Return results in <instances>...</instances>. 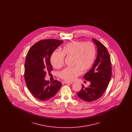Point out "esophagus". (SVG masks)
Wrapping results in <instances>:
<instances>
[{
    "instance_id": "esophagus-1",
    "label": "esophagus",
    "mask_w": 132,
    "mask_h": 132,
    "mask_svg": "<svg viewBox=\"0 0 132 132\" xmlns=\"http://www.w3.org/2000/svg\"><path fill=\"white\" fill-rule=\"evenodd\" d=\"M61 82H62V84H65V83H68V84H73V82H67V81H62Z\"/></svg>"
}]
</instances>
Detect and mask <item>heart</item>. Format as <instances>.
I'll return each instance as SVG.
<instances>
[{
	"label": "heart",
	"instance_id": "obj_1",
	"mask_svg": "<svg viewBox=\"0 0 132 132\" xmlns=\"http://www.w3.org/2000/svg\"><path fill=\"white\" fill-rule=\"evenodd\" d=\"M96 50L94 44L82 41H74L64 45L61 52L54 51L50 56L52 66L56 69L63 65L64 56L72 57V67L66 68L59 73L60 77L67 81H73L82 72L91 68L96 56Z\"/></svg>",
	"mask_w": 132,
	"mask_h": 132
}]
</instances>
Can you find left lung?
I'll use <instances>...</instances> for the list:
<instances>
[{
	"mask_svg": "<svg viewBox=\"0 0 132 132\" xmlns=\"http://www.w3.org/2000/svg\"><path fill=\"white\" fill-rule=\"evenodd\" d=\"M96 45L97 54L94 64L84 78L90 81L88 87L82 85V89L77 93L82 100L92 102L100 98L106 90L112 75V67L109 54L106 47L98 41L93 38Z\"/></svg>",
	"mask_w": 132,
	"mask_h": 132,
	"instance_id": "8db88e82",
	"label": "left lung"
}]
</instances>
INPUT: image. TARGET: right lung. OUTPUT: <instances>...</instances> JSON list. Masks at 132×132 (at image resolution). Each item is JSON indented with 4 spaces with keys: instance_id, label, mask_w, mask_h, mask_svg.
I'll use <instances>...</instances> for the list:
<instances>
[{
    "instance_id": "right-lung-1",
    "label": "right lung",
    "mask_w": 132,
    "mask_h": 132,
    "mask_svg": "<svg viewBox=\"0 0 132 132\" xmlns=\"http://www.w3.org/2000/svg\"><path fill=\"white\" fill-rule=\"evenodd\" d=\"M63 42L56 39H43L34 44L28 52L25 64L26 84L31 94L39 101L52 98L62 86L57 80L50 83L44 78L47 72L53 70L51 55Z\"/></svg>"
}]
</instances>
